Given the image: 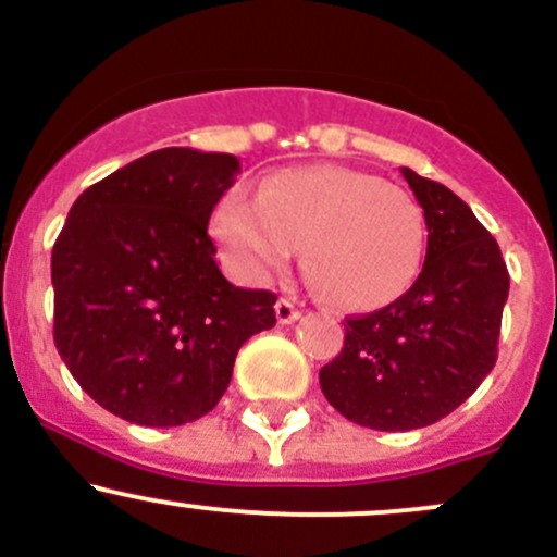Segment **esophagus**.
Here are the masks:
<instances>
[{
	"label": "esophagus",
	"mask_w": 557,
	"mask_h": 557,
	"mask_svg": "<svg viewBox=\"0 0 557 557\" xmlns=\"http://www.w3.org/2000/svg\"><path fill=\"white\" fill-rule=\"evenodd\" d=\"M276 319H278V324H292V321L300 319V311L295 308V302L286 300V297H281V300L276 302Z\"/></svg>",
	"instance_id": "obj_1"
}]
</instances>
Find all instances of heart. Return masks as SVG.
<instances>
[{
	"label": "heart",
	"mask_w": 557,
	"mask_h": 557,
	"mask_svg": "<svg viewBox=\"0 0 557 557\" xmlns=\"http://www.w3.org/2000/svg\"><path fill=\"white\" fill-rule=\"evenodd\" d=\"M214 236L231 273L265 284L302 244L306 271L332 302L375 311L410 289L423 260V216L403 187L346 165H300L265 176L249 198L216 203Z\"/></svg>",
	"instance_id": "obj_1"
}]
</instances>
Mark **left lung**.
<instances>
[{"label":"left lung","instance_id":"left-lung-1","mask_svg":"<svg viewBox=\"0 0 557 557\" xmlns=\"http://www.w3.org/2000/svg\"><path fill=\"white\" fill-rule=\"evenodd\" d=\"M426 220V260L392 306L346 319L343 351L319 370L341 416L410 432L467 403L496 364L509 273L496 238L440 182L403 169Z\"/></svg>","mask_w":557,"mask_h":557}]
</instances>
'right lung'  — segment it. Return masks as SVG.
I'll return each instance as SVG.
<instances>
[{
	"mask_svg": "<svg viewBox=\"0 0 557 557\" xmlns=\"http://www.w3.org/2000/svg\"><path fill=\"white\" fill-rule=\"evenodd\" d=\"M236 154L165 147L74 200L53 246L61 359L90 399L139 426L214 410L238 348L276 324V295L240 289L214 262L209 220Z\"/></svg>",
	"mask_w": 557,
	"mask_h": 557,
	"instance_id": "add662e5",
	"label": "right lung"
}]
</instances>
